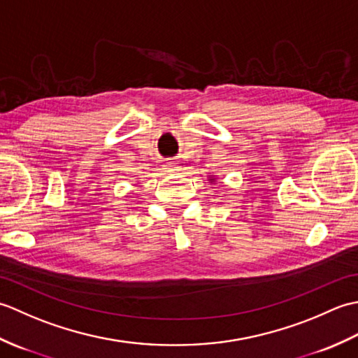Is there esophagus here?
I'll list each match as a JSON object with an SVG mask.
<instances>
[{
  "instance_id": "esophagus-1",
  "label": "esophagus",
  "mask_w": 358,
  "mask_h": 358,
  "mask_svg": "<svg viewBox=\"0 0 358 358\" xmlns=\"http://www.w3.org/2000/svg\"><path fill=\"white\" fill-rule=\"evenodd\" d=\"M177 167L178 166L175 162H166V164H164V169H167V171H178Z\"/></svg>"
}]
</instances>
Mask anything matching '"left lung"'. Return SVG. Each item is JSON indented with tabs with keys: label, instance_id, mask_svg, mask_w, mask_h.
I'll return each mask as SVG.
<instances>
[{
	"label": "left lung",
	"instance_id": "obj_1",
	"mask_svg": "<svg viewBox=\"0 0 358 358\" xmlns=\"http://www.w3.org/2000/svg\"><path fill=\"white\" fill-rule=\"evenodd\" d=\"M209 181H214V178H210V180H209Z\"/></svg>",
	"mask_w": 358,
	"mask_h": 358
}]
</instances>
